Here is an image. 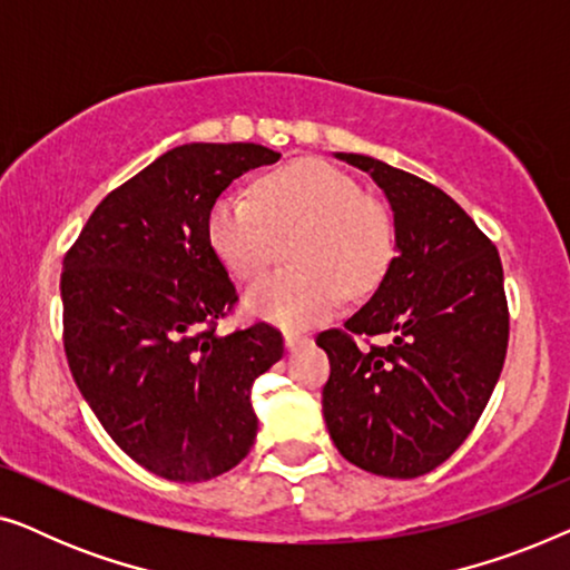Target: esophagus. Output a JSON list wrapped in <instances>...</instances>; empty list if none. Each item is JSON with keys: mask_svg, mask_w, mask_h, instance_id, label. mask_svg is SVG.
<instances>
[{"mask_svg": "<svg viewBox=\"0 0 570 570\" xmlns=\"http://www.w3.org/2000/svg\"><path fill=\"white\" fill-rule=\"evenodd\" d=\"M303 345H308V337H303V334H298V332H285V347L291 350H301Z\"/></svg>", "mask_w": 570, "mask_h": 570, "instance_id": "1", "label": "esophagus"}]
</instances>
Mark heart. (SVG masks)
<instances>
[{
	"label": "heart",
	"instance_id": "obj_1",
	"mask_svg": "<svg viewBox=\"0 0 570 570\" xmlns=\"http://www.w3.org/2000/svg\"><path fill=\"white\" fill-rule=\"evenodd\" d=\"M207 238L240 283L259 279L287 244L291 267L246 298L248 314L279 326H311L340 306L345 291H376L394 259L386 209L355 178L316 158L262 176L252 194H220L209 207Z\"/></svg>",
	"mask_w": 570,
	"mask_h": 570
}]
</instances>
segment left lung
<instances>
[{
    "mask_svg": "<svg viewBox=\"0 0 570 570\" xmlns=\"http://www.w3.org/2000/svg\"><path fill=\"white\" fill-rule=\"evenodd\" d=\"M337 158L384 189L396 256L345 330L316 337L332 365L324 420L347 462L384 478H420L462 446L503 371L509 303L501 256L439 186L368 155ZM376 333L395 342H354Z\"/></svg>",
    "mask_w": 570,
    "mask_h": 570,
    "instance_id": "left-lung-1",
    "label": "left lung"
}]
</instances>
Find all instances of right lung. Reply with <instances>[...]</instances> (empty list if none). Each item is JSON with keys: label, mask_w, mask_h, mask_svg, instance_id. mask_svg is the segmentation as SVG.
Returning <instances> with one entry per match:
<instances>
[{"label": "right lung", "mask_w": 570, "mask_h": 570, "mask_svg": "<svg viewBox=\"0 0 570 570\" xmlns=\"http://www.w3.org/2000/svg\"><path fill=\"white\" fill-rule=\"evenodd\" d=\"M279 153L191 142L160 155L92 209L61 269L65 353L124 454L158 478L228 472L256 439L254 381L283 357L267 322L220 337L238 303L207 238L213 202Z\"/></svg>", "instance_id": "right-lung-1"}]
</instances>
